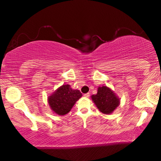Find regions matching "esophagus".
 Listing matches in <instances>:
<instances>
[{"label":"esophagus","instance_id":"34e87169","mask_svg":"<svg viewBox=\"0 0 161 161\" xmlns=\"http://www.w3.org/2000/svg\"><path fill=\"white\" fill-rule=\"evenodd\" d=\"M85 97H89V96H90V94L89 93H86V94H85L84 95H83Z\"/></svg>","mask_w":161,"mask_h":161}]
</instances>
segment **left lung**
Here are the masks:
<instances>
[{
  "mask_svg": "<svg viewBox=\"0 0 161 161\" xmlns=\"http://www.w3.org/2000/svg\"><path fill=\"white\" fill-rule=\"evenodd\" d=\"M92 100L104 114H111L120 104V99L113 90L106 86H99L97 93L92 96Z\"/></svg>",
  "mask_w": 161,
  "mask_h": 161,
  "instance_id": "8db88e82",
  "label": "left lung"
}]
</instances>
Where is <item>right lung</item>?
<instances>
[{
  "label": "right lung",
  "instance_id": "obj_1",
  "mask_svg": "<svg viewBox=\"0 0 161 161\" xmlns=\"http://www.w3.org/2000/svg\"><path fill=\"white\" fill-rule=\"evenodd\" d=\"M81 97L82 94L79 90L72 89L69 84H64L48 97L47 101L53 113L64 116L71 111Z\"/></svg>",
  "mask_w": 161,
  "mask_h": 161
}]
</instances>
